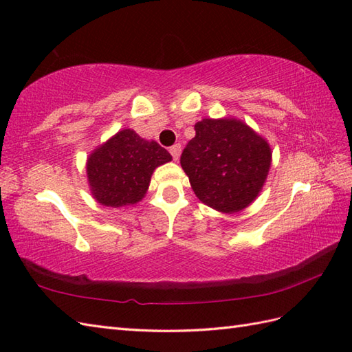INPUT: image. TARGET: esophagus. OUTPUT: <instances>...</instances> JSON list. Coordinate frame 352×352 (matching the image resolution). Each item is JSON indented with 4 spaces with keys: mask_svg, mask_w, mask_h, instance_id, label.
Wrapping results in <instances>:
<instances>
[{
    "mask_svg": "<svg viewBox=\"0 0 352 352\" xmlns=\"http://www.w3.org/2000/svg\"><path fill=\"white\" fill-rule=\"evenodd\" d=\"M169 153L172 155V159H174L175 162H178V159H180V154H182V145L180 144H175L174 146L169 148Z\"/></svg>",
    "mask_w": 352,
    "mask_h": 352,
    "instance_id": "1",
    "label": "esophagus"
}]
</instances>
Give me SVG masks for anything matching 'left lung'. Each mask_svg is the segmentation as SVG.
<instances>
[{"mask_svg": "<svg viewBox=\"0 0 352 352\" xmlns=\"http://www.w3.org/2000/svg\"><path fill=\"white\" fill-rule=\"evenodd\" d=\"M182 154V168L201 203L236 213L257 198L271 168L267 142L234 118L203 119Z\"/></svg>", "mask_w": 352, "mask_h": 352, "instance_id": "left-lung-1", "label": "left lung"}]
</instances>
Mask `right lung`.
<instances>
[{
	"label": "right lung",
	"mask_w": 352,
	"mask_h": 352,
	"mask_svg": "<svg viewBox=\"0 0 352 352\" xmlns=\"http://www.w3.org/2000/svg\"><path fill=\"white\" fill-rule=\"evenodd\" d=\"M170 160V154L157 142L125 129L89 155L87 182L100 204L131 206L145 197L154 169Z\"/></svg>",
	"instance_id": "obj_1"
}]
</instances>
